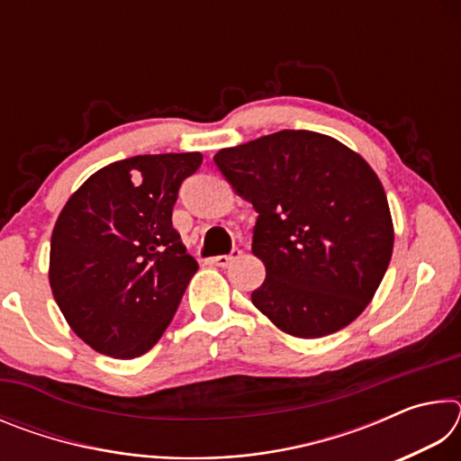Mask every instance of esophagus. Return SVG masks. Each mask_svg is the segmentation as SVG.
<instances>
[{
	"label": "esophagus",
	"instance_id": "esophagus-1",
	"mask_svg": "<svg viewBox=\"0 0 461 461\" xmlns=\"http://www.w3.org/2000/svg\"><path fill=\"white\" fill-rule=\"evenodd\" d=\"M240 254H241V249H238V248H233V249H231V254L215 256V258H212V264H215V267H220V268H225V267H228V264H230L231 260H236V258H240Z\"/></svg>",
	"mask_w": 461,
	"mask_h": 461
}]
</instances>
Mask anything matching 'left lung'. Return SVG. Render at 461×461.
Masks as SVG:
<instances>
[{"instance_id": "1", "label": "left lung", "mask_w": 461, "mask_h": 461, "mask_svg": "<svg viewBox=\"0 0 461 461\" xmlns=\"http://www.w3.org/2000/svg\"><path fill=\"white\" fill-rule=\"evenodd\" d=\"M213 162L258 213L252 252L267 278L254 307L294 338L343 330L368 307L393 256L394 230L380 178L335 138L283 130Z\"/></svg>"}]
</instances>
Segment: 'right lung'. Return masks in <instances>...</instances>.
I'll return each mask as SVG.
<instances>
[{
	"label": "right lung",
	"instance_id": "1",
	"mask_svg": "<svg viewBox=\"0 0 461 461\" xmlns=\"http://www.w3.org/2000/svg\"><path fill=\"white\" fill-rule=\"evenodd\" d=\"M199 152L107 165L77 189L50 238V288L67 323L95 352L146 354L181 303L197 260L173 228L178 186Z\"/></svg>",
	"mask_w": 461,
	"mask_h": 461
}]
</instances>
